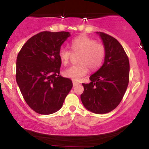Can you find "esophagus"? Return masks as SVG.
<instances>
[{
  "mask_svg": "<svg viewBox=\"0 0 149 149\" xmlns=\"http://www.w3.org/2000/svg\"><path fill=\"white\" fill-rule=\"evenodd\" d=\"M78 84H79V83H78V82H77V81H73V85L74 87L76 86V85H78Z\"/></svg>",
  "mask_w": 149,
  "mask_h": 149,
  "instance_id": "1",
  "label": "esophagus"
}]
</instances>
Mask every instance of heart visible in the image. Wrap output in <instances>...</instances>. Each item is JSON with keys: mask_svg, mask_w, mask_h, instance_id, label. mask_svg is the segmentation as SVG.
<instances>
[{"mask_svg": "<svg viewBox=\"0 0 149 149\" xmlns=\"http://www.w3.org/2000/svg\"><path fill=\"white\" fill-rule=\"evenodd\" d=\"M71 49L73 53L80 54L78 57L80 64L71 66L63 71V75L66 78L79 80L88 72V67L96 70L102 66L106 55V48L95 39L85 36L77 37L71 41ZM73 52L66 47H61L59 50V57L61 63L66 64L69 62Z\"/></svg>", "mask_w": 149, "mask_h": 149, "instance_id": "obj_1", "label": "heart"}]
</instances>
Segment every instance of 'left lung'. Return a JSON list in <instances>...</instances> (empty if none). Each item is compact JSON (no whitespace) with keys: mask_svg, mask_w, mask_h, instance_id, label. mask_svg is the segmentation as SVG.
Masks as SVG:
<instances>
[{"mask_svg":"<svg viewBox=\"0 0 149 149\" xmlns=\"http://www.w3.org/2000/svg\"><path fill=\"white\" fill-rule=\"evenodd\" d=\"M100 34L106 48L102 67L90 76V83H83L82 103L88 111L104 114L115 109L123 98L129 83L130 62L123 47L115 38Z\"/></svg>","mask_w":149,"mask_h":149,"instance_id":"1","label":"left lung"}]
</instances>
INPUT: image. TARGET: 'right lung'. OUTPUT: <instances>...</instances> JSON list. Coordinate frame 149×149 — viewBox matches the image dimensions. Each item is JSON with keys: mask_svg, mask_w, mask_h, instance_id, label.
Masks as SVG:
<instances>
[{"mask_svg": "<svg viewBox=\"0 0 149 149\" xmlns=\"http://www.w3.org/2000/svg\"><path fill=\"white\" fill-rule=\"evenodd\" d=\"M69 32L42 31L29 39L19 52L16 80L25 102L35 112L48 115L62 107L73 87L59 75V50Z\"/></svg>", "mask_w": 149, "mask_h": 149, "instance_id": "1", "label": "right lung"}]
</instances>
